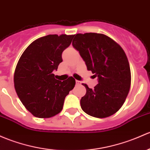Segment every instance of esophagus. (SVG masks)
Wrapping results in <instances>:
<instances>
[{
	"label": "esophagus",
	"mask_w": 150,
	"mask_h": 150,
	"mask_svg": "<svg viewBox=\"0 0 150 150\" xmlns=\"http://www.w3.org/2000/svg\"><path fill=\"white\" fill-rule=\"evenodd\" d=\"M75 83H76V85H80L81 82L79 81V80H75Z\"/></svg>",
	"instance_id": "obj_1"
}]
</instances>
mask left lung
<instances>
[{
  "label": "left lung",
  "instance_id": "left-lung-1",
  "mask_svg": "<svg viewBox=\"0 0 150 150\" xmlns=\"http://www.w3.org/2000/svg\"><path fill=\"white\" fill-rule=\"evenodd\" d=\"M72 46L79 51L88 70L98 77L94 88H86L80 99L84 112L96 118H106L117 112L130 90L131 70L127 57L117 42L103 34H75Z\"/></svg>",
  "mask_w": 150,
  "mask_h": 150
}]
</instances>
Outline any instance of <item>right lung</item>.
I'll list each match as a JSON object with an SVG mask.
<instances>
[{"label":"right lung","mask_w":150,"mask_h":150,"mask_svg":"<svg viewBox=\"0 0 150 150\" xmlns=\"http://www.w3.org/2000/svg\"><path fill=\"white\" fill-rule=\"evenodd\" d=\"M74 35L50 34L36 39L24 50L14 72V87L20 100L34 116L46 119L62 110L64 98L75 85L72 77L60 81L53 70Z\"/></svg>","instance_id":"obj_1"}]
</instances>
